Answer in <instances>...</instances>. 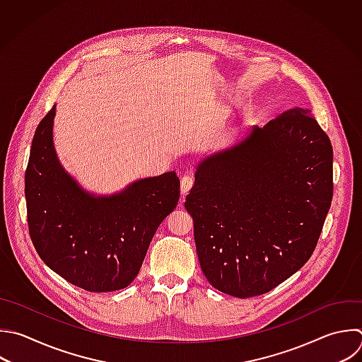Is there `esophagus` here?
<instances>
[{"instance_id": "1", "label": "esophagus", "mask_w": 362, "mask_h": 362, "mask_svg": "<svg viewBox=\"0 0 362 362\" xmlns=\"http://www.w3.org/2000/svg\"><path fill=\"white\" fill-rule=\"evenodd\" d=\"M192 185H194V177H191V175H184L182 178H181V192L185 195V194H188V191L192 188Z\"/></svg>"}]
</instances>
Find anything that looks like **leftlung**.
<instances>
[{
  "label": "left lung",
  "instance_id": "1",
  "mask_svg": "<svg viewBox=\"0 0 362 362\" xmlns=\"http://www.w3.org/2000/svg\"><path fill=\"white\" fill-rule=\"evenodd\" d=\"M332 199V147L293 107L202 160L185 208L201 269L222 293L260 296L304 266Z\"/></svg>",
  "mask_w": 362,
  "mask_h": 362
}]
</instances>
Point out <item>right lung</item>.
Masks as SVG:
<instances>
[{"mask_svg": "<svg viewBox=\"0 0 362 362\" xmlns=\"http://www.w3.org/2000/svg\"><path fill=\"white\" fill-rule=\"evenodd\" d=\"M55 106L38 124L28 167V228L40 257L69 283L95 293L127 287L160 223L180 199L174 171L96 197L62 168L54 147Z\"/></svg>", "mask_w": 362, "mask_h": 362, "instance_id": "right-lung-1", "label": "right lung"}]
</instances>
